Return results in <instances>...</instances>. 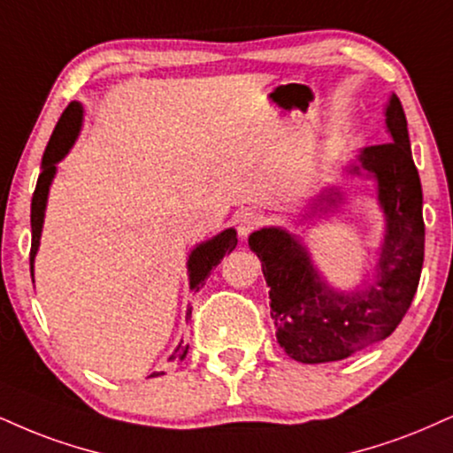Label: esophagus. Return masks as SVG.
<instances>
[{"label":"esophagus","mask_w":453,"mask_h":453,"mask_svg":"<svg viewBox=\"0 0 453 453\" xmlns=\"http://www.w3.org/2000/svg\"><path fill=\"white\" fill-rule=\"evenodd\" d=\"M265 217L261 215L259 211H244L241 217H238V234L241 236H249L250 232H255L257 227L264 226Z\"/></svg>","instance_id":"obj_1"}]
</instances>
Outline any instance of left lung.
<instances>
[{
    "mask_svg": "<svg viewBox=\"0 0 453 453\" xmlns=\"http://www.w3.org/2000/svg\"><path fill=\"white\" fill-rule=\"evenodd\" d=\"M386 124L388 143L369 145L361 154V166L378 179L388 221L378 280L354 296H342L319 279L306 250L287 232L268 227L249 238L270 287L276 340L299 363L342 361L386 340L418 291L424 264L422 185L396 95L390 96Z\"/></svg>",
    "mask_w": 453,
    "mask_h": 453,
    "instance_id": "left-lung-1",
    "label": "left lung"
}]
</instances>
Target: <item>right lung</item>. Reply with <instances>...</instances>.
<instances>
[{
    "mask_svg": "<svg viewBox=\"0 0 453 453\" xmlns=\"http://www.w3.org/2000/svg\"><path fill=\"white\" fill-rule=\"evenodd\" d=\"M81 124V107L80 103H69L67 109L63 111L61 119L57 122V128H54L50 141H48L46 151H43L42 160V173L40 179H37L34 200H31V253H29V264H31V274H34V259L37 253V247H40V236H42V223H43V209H46L48 200V188H50V181L54 177V171H57V162L67 154V150L73 143L75 137H78V130ZM238 238L234 230L221 232L219 236H215L209 242H203L200 247L194 249L192 257H189V287L198 291L200 287L204 285L206 276L211 274V270L215 268L217 264L223 259V255L232 253L236 249ZM188 314H192L189 310ZM189 350V344L179 346L171 361H183L185 354ZM157 375V372L154 373Z\"/></svg>",
    "mask_w": 453,
    "mask_h": 453,
    "instance_id": "right-lung-1",
    "label": "right lung"
}]
</instances>
